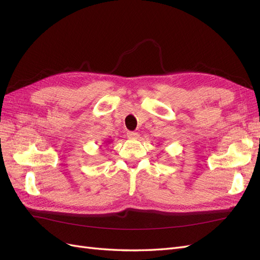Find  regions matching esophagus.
<instances>
[{"mask_svg":"<svg viewBox=\"0 0 260 260\" xmlns=\"http://www.w3.org/2000/svg\"><path fill=\"white\" fill-rule=\"evenodd\" d=\"M127 137L129 139H138L139 138V133L135 131H128L127 132Z\"/></svg>","mask_w":260,"mask_h":260,"instance_id":"esophagus-1","label":"esophagus"}]
</instances>
